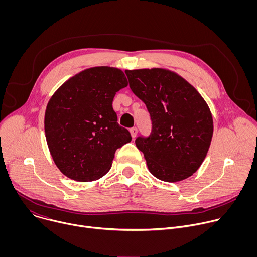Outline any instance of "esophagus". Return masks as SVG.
Masks as SVG:
<instances>
[{"mask_svg": "<svg viewBox=\"0 0 257 257\" xmlns=\"http://www.w3.org/2000/svg\"><path fill=\"white\" fill-rule=\"evenodd\" d=\"M130 133H131V136L134 138V137H136V135H137V133H138V129H137L136 127H132V128L130 129Z\"/></svg>", "mask_w": 257, "mask_h": 257, "instance_id": "esophagus-1", "label": "esophagus"}]
</instances>
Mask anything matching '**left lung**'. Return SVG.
Wrapping results in <instances>:
<instances>
[{
	"mask_svg": "<svg viewBox=\"0 0 257 257\" xmlns=\"http://www.w3.org/2000/svg\"><path fill=\"white\" fill-rule=\"evenodd\" d=\"M132 92L151 116L152 132L135 139L150 172L166 182L195 173L209 149L213 124L209 108L185 79L164 69L126 70Z\"/></svg>",
	"mask_w": 257,
	"mask_h": 257,
	"instance_id": "1",
	"label": "left lung"
}]
</instances>
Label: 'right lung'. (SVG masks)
<instances>
[{
	"mask_svg": "<svg viewBox=\"0 0 257 257\" xmlns=\"http://www.w3.org/2000/svg\"><path fill=\"white\" fill-rule=\"evenodd\" d=\"M127 85L121 70L95 67L69 79L50 99L47 142L55 164L68 178L99 179L111 169L116 151L131 141L113 108L116 92Z\"/></svg>",
	"mask_w": 257,
	"mask_h": 257,
	"instance_id": "1",
	"label": "right lung"
}]
</instances>
